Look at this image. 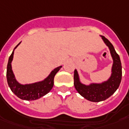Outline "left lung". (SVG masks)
<instances>
[{
  "label": "left lung",
  "instance_id": "1",
  "mask_svg": "<svg viewBox=\"0 0 129 129\" xmlns=\"http://www.w3.org/2000/svg\"><path fill=\"white\" fill-rule=\"evenodd\" d=\"M100 36L109 48L113 59L110 77L102 83H91L89 85H86L81 82L77 70H74V85L77 92L84 98L91 102H100L110 98L119 86L122 76L121 63L119 56L116 53L114 46L109 40L105 36Z\"/></svg>",
  "mask_w": 129,
  "mask_h": 129
}]
</instances>
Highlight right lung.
<instances>
[{
	"instance_id": "add662e5",
	"label": "right lung",
	"mask_w": 129,
	"mask_h": 129,
	"mask_svg": "<svg viewBox=\"0 0 129 129\" xmlns=\"http://www.w3.org/2000/svg\"><path fill=\"white\" fill-rule=\"evenodd\" d=\"M20 43L16 46L15 49L20 44ZM15 49L13 50L11 55L9 57L6 73L8 83L12 93H15V95L20 99L25 100H37L49 93L54 85V77L57 72L61 69L62 66L54 69L49 75L41 81L29 84H21L16 80L15 74L12 70L11 63L13 59Z\"/></svg>"
}]
</instances>
